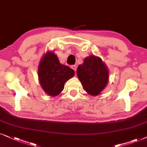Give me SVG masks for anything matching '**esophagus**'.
Masks as SVG:
<instances>
[{"label":"esophagus","mask_w":147,"mask_h":147,"mask_svg":"<svg viewBox=\"0 0 147 147\" xmlns=\"http://www.w3.org/2000/svg\"><path fill=\"white\" fill-rule=\"evenodd\" d=\"M70 67H71V68H72V70H75V71H76V70H77V66H76L75 65H72V66H70Z\"/></svg>","instance_id":"1"}]
</instances>
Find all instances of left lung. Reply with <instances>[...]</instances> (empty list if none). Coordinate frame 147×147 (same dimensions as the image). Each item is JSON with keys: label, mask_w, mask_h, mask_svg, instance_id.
I'll use <instances>...</instances> for the list:
<instances>
[{"label": "left lung", "mask_w": 147, "mask_h": 147, "mask_svg": "<svg viewBox=\"0 0 147 147\" xmlns=\"http://www.w3.org/2000/svg\"><path fill=\"white\" fill-rule=\"evenodd\" d=\"M77 74L83 88L92 96H97L109 82V70L99 57L92 55L85 57L78 66Z\"/></svg>", "instance_id": "left-lung-1"}]
</instances>
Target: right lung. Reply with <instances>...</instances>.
I'll return each mask as SVG.
<instances>
[{"label":"right lung","instance_id":"obj_1","mask_svg":"<svg viewBox=\"0 0 147 147\" xmlns=\"http://www.w3.org/2000/svg\"><path fill=\"white\" fill-rule=\"evenodd\" d=\"M75 72L61 64L58 57L52 51H47L40 61L38 68L39 83L42 90L51 96H56L64 90V84L73 77Z\"/></svg>","mask_w":147,"mask_h":147}]
</instances>
